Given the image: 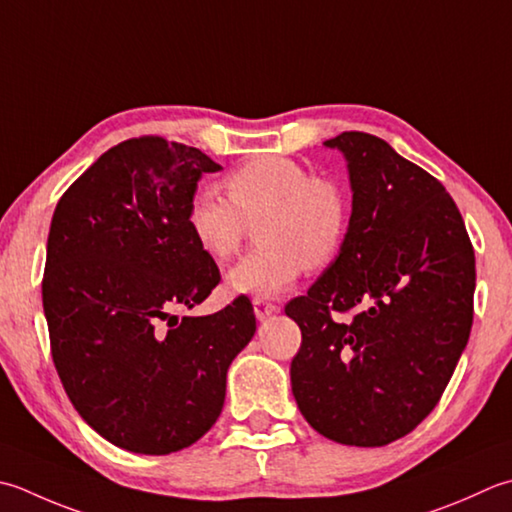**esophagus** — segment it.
<instances>
[{"label":"esophagus","instance_id":"34e87169","mask_svg":"<svg viewBox=\"0 0 512 512\" xmlns=\"http://www.w3.org/2000/svg\"><path fill=\"white\" fill-rule=\"evenodd\" d=\"M253 308H255V315H257L259 322H262V319H266V317H270V315H275L279 310V306H275L273 302H266L264 297H255Z\"/></svg>","mask_w":512,"mask_h":512}]
</instances>
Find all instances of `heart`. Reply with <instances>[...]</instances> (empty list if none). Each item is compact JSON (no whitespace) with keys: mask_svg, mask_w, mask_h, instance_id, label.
I'll return each mask as SVG.
<instances>
[{"mask_svg":"<svg viewBox=\"0 0 512 512\" xmlns=\"http://www.w3.org/2000/svg\"><path fill=\"white\" fill-rule=\"evenodd\" d=\"M228 197L197 186L186 204V228L213 262L237 253L257 222L259 248L228 270L235 293L273 297L293 286L306 268L322 270L339 255L350 208L344 190L290 157L266 155L224 179Z\"/></svg>","mask_w":512,"mask_h":512,"instance_id":"heart-1","label":"heart"}]
</instances>
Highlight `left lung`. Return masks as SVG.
Here are the masks:
<instances>
[{
    "label": "left lung",
    "mask_w": 512,
    "mask_h": 512,
    "mask_svg": "<svg viewBox=\"0 0 512 512\" xmlns=\"http://www.w3.org/2000/svg\"><path fill=\"white\" fill-rule=\"evenodd\" d=\"M324 144L346 157L353 213L335 262L286 304L302 330L290 384L319 435L386 446L437 406L468 344L475 250L442 182L384 139Z\"/></svg>",
    "instance_id": "8db88e82"
}]
</instances>
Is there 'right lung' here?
<instances>
[{"label":"right lung","mask_w":512,"mask_h":512,"mask_svg":"<svg viewBox=\"0 0 512 512\" xmlns=\"http://www.w3.org/2000/svg\"><path fill=\"white\" fill-rule=\"evenodd\" d=\"M222 166L144 135L113 146L57 202L42 282L50 353L84 422L130 453H177L222 413L228 366L255 335L246 295L179 319L219 284L186 204Z\"/></svg>","instance_id":"right-lung-1"}]
</instances>
